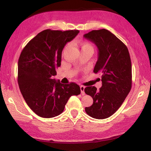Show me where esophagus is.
I'll use <instances>...</instances> for the list:
<instances>
[{
  "mask_svg": "<svg viewBox=\"0 0 151 151\" xmlns=\"http://www.w3.org/2000/svg\"><path fill=\"white\" fill-rule=\"evenodd\" d=\"M81 93L82 95H84L85 93H84V89H85V86H81Z\"/></svg>",
  "mask_w": 151,
  "mask_h": 151,
  "instance_id": "obj_1",
  "label": "esophagus"
}]
</instances>
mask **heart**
Returning <instances> with one entry per match:
<instances>
[{
    "mask_svg": "<svg viewBox=\"0 0 151 151\" xmlns=\"http://www.w3.org/2000/svg\"><path fill=\"white\" fill-rule=\"evenodd\" d=\"M81 49H91L93 50V47L89 43H88V42H84L82 43L81 45Z\"/></svg>",
    "mask_w": 151,
    "mask_h": 151,
    "instance_id": "1",
    "label": "heart"
}]
</instances>
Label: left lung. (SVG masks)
Returning a JSON list of instances; mask_svg holds the SVG:
<instances>
[{
  "mask_svg": "<svg viewBox=\"0 0 151 151\" xmlns=\"http://www.w3.org/2000/svg\"><path fill=\"white\" fill-rule=\"evenodd\" d=\"M98 48V60L95 73L101 74L102 87L84 89L93 99L86 107L89 116L104 119L113 115L123 104L132 88V64L127 46L114 34L106 29L92 30L84 35Z\"/></svg>",
  "mask_w": 151,
  "mask_h": 151,
  "instance_id": "8db88e82",
  "label": "left lung"
}]
</instances>
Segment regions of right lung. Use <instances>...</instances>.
<instances>
[{
  "label": "right lung",
  "instance_id": "add662e5",
  "mask_svg": "<svg viewBox=\"0 0 151 151\" xmlns=\"http://www.w3.org/2000/svg\"><path fill=\"white\" fill-rule=\"evenodd\" d=\"M79 32L45 30L22 50L18 61V84L27 104L40 117L58 116L72 95L81 94L80 86L75 83L61 84L53 77L61 65L64 47Z\"/></svg>",
  "mask_w": 151,
  "mask_h": 151
}]
</instances>
